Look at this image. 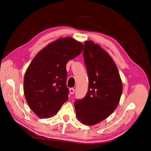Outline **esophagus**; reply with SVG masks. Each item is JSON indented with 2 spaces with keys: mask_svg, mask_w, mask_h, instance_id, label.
<instances>
[{
  "mask_svg": "<svg viewBox=\"0 0 151 151\" xmlns=\"http://www.w3.org/2000/svg\"><path fill=\"white\" fill-rule=\"evenodd\" d=\"M70 92L71 95H73L74 93V92H75V89H74L73 88H70Z\"/></svg>",
  "mask_w": 151,
  "mask_h": 151,
  "instance_id": "34e87169",
  "label": "esophagus"
}]
</instances>
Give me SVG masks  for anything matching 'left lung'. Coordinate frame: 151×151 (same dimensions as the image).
<instances>
[{
    "label": "left lung",
    "mask_w": 151,
    "mask_h": 151,
    "mask_svg": "<svg viewBox=\"0 0 151 151\" xmlns=\"http://www.w3.org/2000/svg\"><path fill=\"white\" fill-rule=\"evenodd\" d=\"M83 59L89 78L88 91L74 103L76 117L81 123L93 125L111 114L123 91L119 73L112 58L99 45L86 41Z\"/></svg>",
    "instance_id": "8db88e82"
}]
</instances>
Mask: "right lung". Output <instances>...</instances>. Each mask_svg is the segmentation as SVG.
<instances>
[{"mask_svg":"<svg viewBox=\"0 0 151 151\" xmlns=\"http://www.w3.org/2000/svg\"><path fill=\"white\" fill-rule=\"evenodd\" d=\"M83 44L66 37L40 51L24 79V92L30 109L41 118L57 113L68 99L66 64L82 52Z\"/></svg>","mask_w":151,"mask_h":151,"instance_id":"1","label":"right lung"}]
</instances>
